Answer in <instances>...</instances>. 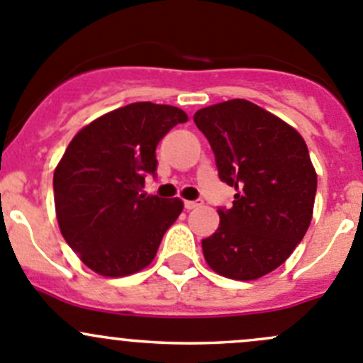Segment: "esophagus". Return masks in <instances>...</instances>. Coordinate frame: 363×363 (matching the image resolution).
<instances>
[{"mask_svg":"<svg viewBox=\"0 0 363 363\" xmlns=\"http://www.w3.org/2000/svg\"><path fill=\"white\" fill-rule=\"evenodd\" d=\"M200 206H202V200H186L184 202V207L188 211L196 209V207H200Z\"/></svg>","mask_w":363,"mask_h":363,"instance_id":"34e87169","label":"esophagus"}]
</instances>
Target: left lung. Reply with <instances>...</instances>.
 <instances>
[{
	"instance_id": "left-lung-1",
	"label": "left lung",
	"mask_w": 363,
	"mask_h": 363,
	"mask_svg": "<svg viewBox=\"0 0 363 363\" xmlns=\"http://www.w3.org/2000/svg\"><path fill=\"white\" fill-rule=\"evenodd\" d=\"M216 156L218 175L235 195L218 209L220 227L202 239L211 269L257 280L286 262L314 213L318 174L303 136L245 99L202 108L193 117Z\"/></svg>"
}]
</instances>
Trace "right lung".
I'll use <instances>...</instances> for the list:
<instances>
[{"instance_id": "obj_1", "label": "right lung", "mask_w": 363, "mask_h": 363, "mask_svg": "<svg viewBox=\"0 0 363 363\" xmlns=\"http://www.w3.org/2000/svg\"><path fill=\"white\" fill-rule=\"evenodd\" d=\"M188 122L175 106L133 103L77 131L55 168L60 232L81 262L101 277H128L149 266L164 232L184 209L181 199L143 191L157 167L156 147Z\"/></svg>"}]
</instances>
